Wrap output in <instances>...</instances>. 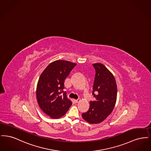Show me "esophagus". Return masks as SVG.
<instances>
[{
	"mask_svg": "<svg viewBox=\"0 0 151 151\" xmlns=\"http://www.w3.org/2000/svg\"><path fill=\"white\" fill-rule=\"evenodd\" d=\"M80 99H78V100H75V102H76V103H78L80 101Z\"/></svg>",
	"mask_w": 151,
	"mask_h": 151,
	"instance_id": "1",
	"label": "esophagus"
}]
</instances>
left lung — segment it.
Segmentation results:
<instances>
[{
  "label": "left lung",
  "instance_id": "1",
  "mask_svg": "<svg viewBox=\"0 0 151 151\" xmlns=\"http://www.w3.org/2000/svg\"><path fill=\"white\" fill-rule=\"evenodd\" d=\"M93 65L96 75L93 95L96 100L90 102L89 110L82 114L83 118L89 123L103 122L114 108L117 96V86L113 73L100 63Z\"/></svg>",
  "mask_w": 151,
  "mask_h": 151
}]
</instances>
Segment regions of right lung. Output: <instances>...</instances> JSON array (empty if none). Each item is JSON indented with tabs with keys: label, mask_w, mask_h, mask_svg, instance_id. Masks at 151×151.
Listing matches in <instances>:
<instances>
[{
	"label": "right lung",
	"mask_w": 151,
	"mask_h": 151,
	"mask_svg": "<svg viewBox=\"0 0 151 151\" xmlns=\"http://www.w3.org/2000/svg\"><path fill=\"white\" fill-rule=\"evenodd\" d=\"M76 65L67 60H57L48 65L40 76L36 89L38 104L43 113L51 118L64 116L72 105L63 91L64 83Z\"/></svg>",
	"instance_id": "add662e5"
}]
</instances>
